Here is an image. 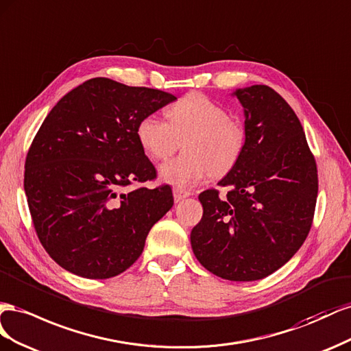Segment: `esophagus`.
<instances>
[{"label":"esophagus","instance_id":"esophagus-1","mask_svg":"<svg viewBox=\"0 0 351 351\" xmlns=\"http://www.w3.org/2000/svg\"><path fill=\"white\" fill-rule=\"evenodd\" d=\"M189 194V191H185V189H182V188H173V197H175V202L176 203H179L181 202V199H184V198H186Z\"/></svg>","mask_w":351,"mask_h":351}]
</instances>
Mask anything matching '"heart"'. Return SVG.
Wrapping results in <instances>:
<instances>
[{"label": "heart", "mask_w": 351, "mask_h": 351, "mask_svg": "<svg viewBox=\"0 0 351 351\" xmlns=\"http://www.w3.org/2000/svg\"><path fill=\"white\" fill-rule=\"evenodd\" d=\"M167 122L154 114L139 120L135 135L143 152L153 160H166L181 145L185 153L160 167L165 182L193 186L215 172L225 173L244 147V128L226 108L202 93H189L166 110Z\"/></svg>", "instance_id": "heart-1"}]
</instances>
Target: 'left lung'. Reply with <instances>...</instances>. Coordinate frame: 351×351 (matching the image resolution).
Segmentation results:
<instances>
[{
    "label": "left lung",
    "instance_id": "1",
    "mask_svg": "<svg viewBox=\"0 0 351 351\" xmlns=\"http://www.w3.org/2000/svg\"><path fill=\"white\" fill-rule=\"evenodd\" d=\"M245 143L232 169L198 195L203 217L191 245L208 272L229 281L274 274L303 245L313 223L317 166L294 110L275 89L235 91Z\"/></svg>",
    "mask_w": 351,
    "mask_h": 351
}]
</instances>
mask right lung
Listing matches in <instances>:
<instances>
[{"mask_svg":"<svg viewBox=\"0 0 351 351\" xmlns=\"http://www.w3.org/2000/svg\"><path fill=\"white\" fill-rule=\"evenodd\" d=\"M176 97L93 77L53 107L29 147L25 193L35 232L77 276L113 278L141 256L149 229L173 206L139 147V120ZM138 184L134 190H126ZM125 193H123V189Z\"/></svg>","mask_w":351,"mask_h":351,"instance_id":"obj_1","label":"right lung"}]
</instances>
